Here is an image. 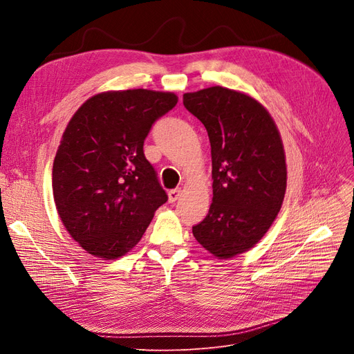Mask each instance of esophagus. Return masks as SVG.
<instances>
[{"mask_svg":"<svg viewBox=\"0 0 354 354\" xmlns=\"http://www.w3.org/2000/svg\"><path fill=\"white\" fill-rule=\"evenodd\" d=\"M182 195V189L180 188H176V189H171L169 192H167V199H169V202H175L180 198Z\"/></svg>","mask_w":354,"mask_h":354,"instance_id":"esophagus-1","label":"esophagus"}]
</instances>
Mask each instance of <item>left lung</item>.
<instances>
[{"label": "left lung", "instance_id": "8db88e82", "mask_svg": "<svg viewBox=\"0 0 354 354\" xmlns=\"http://www.w3.org/2000/svg\"><path fill=\"white\" fill-rule=\"evenodd\" d=\"M183 104L205 126L212 158V203L192 232L215 258H234L267 234L281 209V135L270 111L243 91L212 86L185 93Z\"/></svg>", "mask_w": 354, "mask_h": 354}]
</instances>
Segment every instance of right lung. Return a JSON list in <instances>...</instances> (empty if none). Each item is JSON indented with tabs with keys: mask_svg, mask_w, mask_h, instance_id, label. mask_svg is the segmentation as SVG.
Returning <instances> with one entry per match:
<instances>
[{
	"mask_svg": "<svg viewBox=\"0 0 354 354\" xmlns=\"http://www.w3.org/2000/svg\"><path fill=\"white\" fill-rule=\"evenodd\" d=\"M176 103L171 91L110 90L70 119L53 163V196L64 228L88 254H127L167 201L143 142Z\"/></svg>",
	"mask_w": 354,
	"mask_h": 354,
	"instance_id": "right-lung-1",
	"label": "right lung"
}]
</instances>
